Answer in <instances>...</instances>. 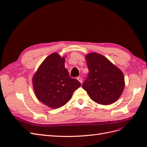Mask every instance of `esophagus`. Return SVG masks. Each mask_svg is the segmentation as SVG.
<instances>
[{"label": "esophagus", "instance_id": "obj_1", "mask_svg": "<svg viewBox=\"0 0 147 147\" xmlns=\"http://www.w3.org/2000/svg\"><path fill=\"white\" fill-rule=\"evenodd\" d=\"M77 80H78L81 83H82V77H77Z\"/></svg>", "mask_w": 147, "mask_h": 147}]
</instances>
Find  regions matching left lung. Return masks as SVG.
I'll use <instances>...</instances> for the list:
<instances>
[{"label":"left lung","mask_w":147,"mask_h":147,"mask_svg":"<svg viewBox=\"0 0 147 147\" xmlns=\"http://www.w3.org/2000/svg\"><path fill=\"white\" fill-rule=\"evenodd\" d=\"M85 58L89 74L83 88L99 104L109 105L117 101L124 88L122 71L98 53H90Z\"/></svg>","instance_id":"left-lung-1"}]
</instances>
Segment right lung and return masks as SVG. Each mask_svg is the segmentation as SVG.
Returning <instances> with one entry per match:
<instances>
[{
  "label": "right lung",
  "mask_w": 147,
  "mask_h": 147,
  "mask_svg": "<svg viewBox=\"0 0 147 147\" xmlns=\"http://www.w3.org/2000/svg\"><path fill=\"white\" fill-rule=\"evenodd\" d=\"M64 63V57L53 53L43 61L32 79L37 99L53 109L64 105L81 86L77 79L70 77Z\"/></svg>",
  "instance_id": "obj_1"
}]
</instances>
